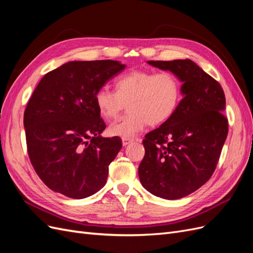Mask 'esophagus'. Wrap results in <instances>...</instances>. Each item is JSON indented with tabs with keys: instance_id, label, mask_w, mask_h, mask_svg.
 Listing matches in <instances>:
<instances>
[{
	"instance_id": "esophagus-1",
	"label": "esophagus",
	"mask_w": 253,
	"mask_h": 253,
	"mask_svg": "<svg viewBox=\"0 0 253 253\" xmlns=\"http://www.w3.org/2000/svg\"><path fill=\"white\" fill-rule=\"evenodd\" d=\"M133 141H134L133 138H122V144H124V145H127Z\"/></svg>"
}]
</instances>
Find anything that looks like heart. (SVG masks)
<instances>
[{
	"label": "heart",
	"mask_w": 253,
	"mask_h": 253,
	"mask_svg": "<svg viewBox=\"0 0 253 253\" xmlns=\"http://www.w3.org/2000/svg\"><path fill=\"white\" fill-rule=\"evenodd\" d=\"M114 91L99 88L95 94L97 108L106 119L118 117L125 109L128 112L109 126L113 136L132 138L149 124L162 125L177 110L181 99V83L172 73L132 71L115 79Z\"/></svg>",
	"instance_id": "heart-1"
}]
</instances>
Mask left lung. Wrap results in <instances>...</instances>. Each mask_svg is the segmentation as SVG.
Returning a JSON list of instances; mask_svg holds the SVG:
<instances>
[{
    "mask_svg": "<svg viewBox=\"0 0 253 253\" xmlns=\"http://www.w3.org/2000/svg\"><path fill=\"white\" fill-rule=\"evenodd\" d=\"M181 82L182 99L173 116L145 135L138 168L141 185L155 196L178 200L210 179L228 135L220 84L193 61H148Z\"/></svg>",
    "mask_w": 253,
    "mask_h": 253,
    "instance_id": "1",
    "label": "left lung"
}]
</instances>
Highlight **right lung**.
I'll use <instances>...</instances> for the list:
<instances>
[{
	"label": "right lung",
	"instance_id": "obj_1",
	"mask_svg": "<svg viewBox=\"0 0 253 253\" xmlns=\"http://www.w3.org/2000/svg\"><path fill=\"white\" fill-rule=\"evenodd\" d=\"M125 68L114 60L71 61L37 85L24 113L26 143L30 163L50 190L80 200L105 186L122 142L100 135L106 126L95 94Z\"/></svg>",
	"mask_w": 253,
	"mask_h": 253
}]
</instances>
